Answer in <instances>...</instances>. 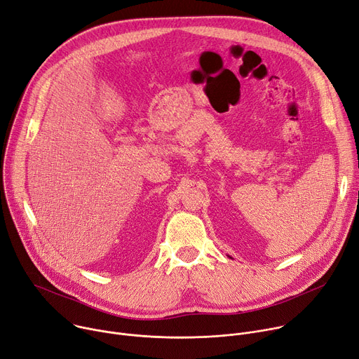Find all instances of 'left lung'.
Listing matches in <instances>:
<instances>
[{"instance_id": "left-lung-1", "label": "left lung", "mask_w": 359, "mask_h": 359, "mask_svg": "<svg viewBox=\"0 0 359 359\" xmlns=\"http://www.w3.org/2000/svg\"><path fill=\"white\" fill-rule=\"evenodd\" d=\"M229 257H231V256H229Z\"/></svg>"}]
</instances>
